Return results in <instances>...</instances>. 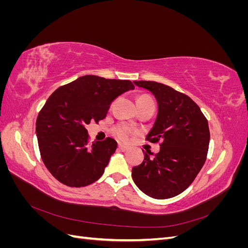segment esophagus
Wrapping results in <instances>:
<instances>
[{
	"label": "esophagus",
	"mask_w": 248,
	"mask_h": 248,
	"mask_svg": "<svg viewBox=\"0 0 248 248\" xmlns=\"http://www.w3.org/2000/svg\"><path fill=\"white\" fill-rule=\"evenodd\" d=\"M118 149L120 150V151H123V152H125V151H127V150H128L129 148L127 147V146L122 145V144H119V145H118Z\"/></svg>",
	"instance_id": "obj_1"
}]
</instances>
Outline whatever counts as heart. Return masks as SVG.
Instances as JSON below:
<instances>
[{"label": "heart", "mask_w": 248, "mask_h": 248, "mask_svg": "<svg viewBox=\"0 0 248 248\" xmlns=\"http://www.w3.org/2000/svg\"><path fill=\"white\" fill-rule=\"evenodd\" d=\"M137 104H138V108L146 107V106H154V101L151 97L148 95H140L138 97ZM111 133L114 134L119 140L126 141L128 140L129 138L134 133V130L129 125H127L125 123H119L116 126L112 127Z\"/></svg>", "instance_id": "b5f03b06"}]
</instances>
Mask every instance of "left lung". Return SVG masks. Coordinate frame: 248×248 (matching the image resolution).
<instances>
[{
    "instance_id": "obj_1",
    "label": "left lung",
    "mask_w": 248,
    "mask_h": 248,
    "mask_svg": "<svg viewBox=\"0 0 248 248\" xmlns=\"http://www.w3.org/2000/svg\"><path fill=\"white\" fill-rule=\"evenodd\" d=\"M151 92L158 103V115L146 140L160 142L154 157L132 168V179L147 196L157 200L183 192L204 166L210 141L208 121L190 97L156 81H134ZM144 151V150H142Z\"/></svg>"
}]
</instances>
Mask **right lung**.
<instances>
[{
	"mask_svg": "<svg viewBox=\"0 0 248 248\" xmlns=\"http://www.w3.org/2000/svg\"><path fill=\"white\" fill-rule=\"evenodd\" d=\"M134 89L130 80L85 76L61 86L39 111L36 133L44 166L69 187L94 183L104 172L117 141L89 142L86 126L107 117L111 102Z\"/></svg>",
	"mask_w": 248,
	"mask_h": 248,
	"instance_id": "obj_1",
	"label": "right lung"
}]
</instances>
